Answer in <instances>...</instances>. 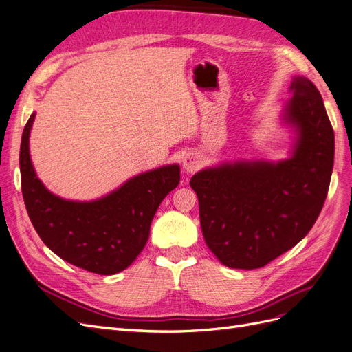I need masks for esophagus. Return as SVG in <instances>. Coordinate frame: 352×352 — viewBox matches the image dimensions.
Listing matches in <instances>:
<instances>
[{"label": "esophagus", "instance_id": "1", "mask_svg": "<svg viewBox=\"0 0 352 352\" xmlns=\"http://www.w3.org/2000/svg\"><path fill=\"white\" fill-rule=\"evenodd\" d=\"M199 167V158L194 154H189L185 157L184 160V168L186 170L188 173H192Z\"/></svg>", "mask_w": 352, "mask_h": 352}]
</instances>
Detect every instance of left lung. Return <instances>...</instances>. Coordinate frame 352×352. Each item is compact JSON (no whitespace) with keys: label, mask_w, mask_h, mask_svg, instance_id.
Returning <instances> with one entry per match:
<instances>
[{"label":"left lung","mask_w":352,"mask_h":352,"mask_svg":"<svg viewBox=\"0 0 352 352\" xmlns=\"http://www.w3.org/2000/svg\"><path fill=\"white\" fill-rule=\"evenodd\" d=\"M291 89L286 119L300 131L292 158L223 164L189 182L207 247L228 267H264L295 247L323 208L333 168V127L311 80L295 78Z\"/></svg>","instance_id":"1"}]
</instances>
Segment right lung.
<instances>
[{"mask_svg": "<svg viewBox=\"0 0 352 352\" xmlns=\"http://www.w3.org/2000/svg\"><path fill=\"white\" fill-rule=\"evenodd\" d=\"M29 117L20 144L22 194L39 238L60 258L97 274L124 270L144 250L151 221L166 195L179 185L177 164L136 176L92 202L52 195L36 177L29 155Z\"/></svg>", "mask_w": 352, "mask_h": 352, "instance_id": "obj_1", "label": "right lung"}]
</instances>
